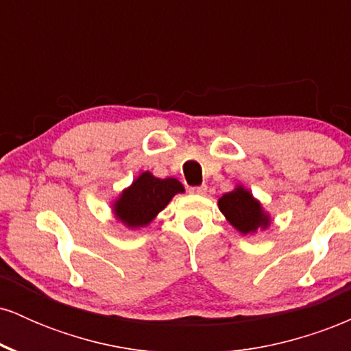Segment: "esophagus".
I'll return each instance as SVG.
<instances>
[{
    "label": "esophagus",
    "mask_w": 351,
    "mask_h": 351,
    "mask_svg": "<svg viewBox=\"0 0 351 351\" xmlns=\"http://www.w3.org/2000/svg\"><path fill=\"white\" fill-rule=\"evenodd\" d=\"M188 191L191 193V195H206L208 188L204 186V184H201V186H191Z\"/></svg>",
    "instance_id": "esophagus-1"
}]
</instances>
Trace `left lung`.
<instances>
[{
    "label": "left lung",
    "mask_w": 351,
    "mask_h": 351,
    "mask_svg": "<svg viewBox=\"0 0 351 351\" xmlns=\"http://www.w3.org/2000/svg\"><path fill=\"white\" fill-rule=\"evenodd\" d=\"M217 204L229 223L243 234L267 228L271 223L259 201L254 199L251 193L243 186H237L234 191L221 196Z\"/></svg>",
    "instance_id": "1"
}]
</instances>
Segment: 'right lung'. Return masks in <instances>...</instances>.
I'll use <instances>...</instances> for the list:
<instances>
[{"label": "right lung", "mask_w": 351, "mask_h": 351, "mask_svg": "<svg viewBox=\"0 0 351 351\" xmlns=\"http://www.w3.org/2000/svg\"><path fill=\"white\" fill-rule=\"evenodd\" d=\"M184 188L175 178H155L145 171L115 201V216L128 228H143Z\"/></svg>", "instance_id": "obj_1"}]
</instances>
